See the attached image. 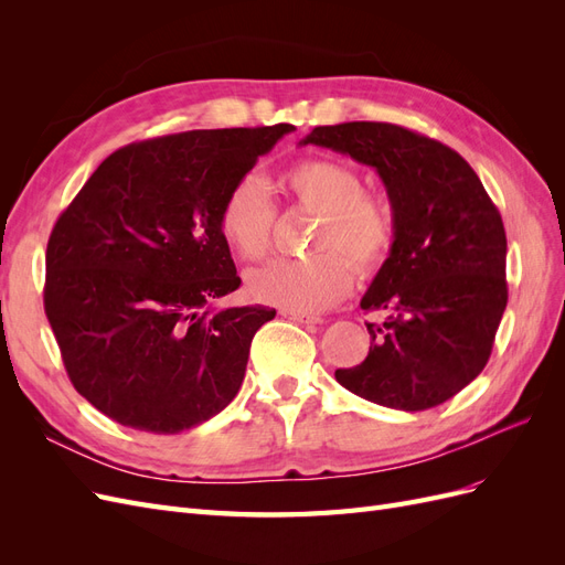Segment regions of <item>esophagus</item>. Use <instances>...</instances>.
<instances>
[{
	"mask_svg": "<svg viewBox=\"0 0 565 565\" xmlns=\"http://www.w3.org/2000/svg\"><path fill=\"white\" fill-rule=\"evenodd\" d=\"M282 316H285V318H289V320L306 322V324H318V322H322V318H320V316L309 313V311H289V309H282Z\"/></svg>",
	"mask_w": 565,
	"mask_h": 565,
	"instance_id": "1",
	"label": "esophagus"
}]
</instances>
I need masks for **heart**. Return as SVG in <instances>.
<instances>
[{"instance_id": "b5f03b06", "label": "heart", "mask_w": 565, "mask_h": 565, "mask_svg": "<svg viewBox=\"0 0 565 565\" xmlns=\"http://www.w3.org/2000/svg\"><path fill=\"white\" fill-rule=\"evenodd\" d=\"M282 195L299 210L318 214L311 233L316 254L278 259L247 273L252 299L289 311H322L349 292L353 267L377 270L396 245V212L388 198L363 191L361 174L334 158H306L278 181ZM218 233L245 262H259L270 249L276 207L254 179L235 181L218 207Z\"/></svg>"}]
</instances>
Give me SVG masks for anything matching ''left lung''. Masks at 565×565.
<instances>
[{
	"mask_svg": "<svg viewBox=\"0 0 565 565\" xmlns=\"http://www.w3.org/2000/svg\"><path fill=\"white\" fill-rule=\"evenodd\" d=\"M377 169L396 212V245L365 292L372 344L337 382L405 413L471 384L492 353L507 309V233L469 162L429 136L388 122L316 127L301 141Z\"/></svg>",
	"mask_w": 565,
	"mask_h": 565,
	"instance_id": "obj_1",
	"label": "left lung"
}]
</instances>
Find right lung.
Returning a JSON list of instances; mask_svg holds the SVG:
<instances>
[{
	"label": "right lung",
	"mask_w": 565,
	"mask_h": 565,
	"mask_svg": "<svg viewBox=\"0 0 565 565\" xmlns=\"http://www.w3.org/2000/svg\"><path fill=\"white\" fill-rule=\"evenodd\" d=\"M292 125L195 129L115 150L58 216L44 311L67 377L106 417L179 434L241 391L268 306L214 311L241 287L218 233L228 188Z\"/></svg>",
	"instance_id": "obj_1"
}]
</instances>
